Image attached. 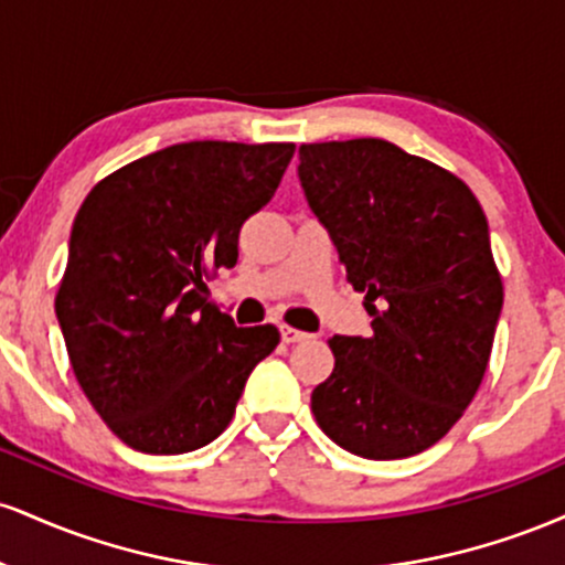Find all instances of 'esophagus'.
<instances>
[{"label":"esophagus","instance_id":"obj_1","mask_svg":"<svg viewBox=\"0 0 565 565\" xmlns=\"http://www.w3.org/2000/svg\"><path fill=\"white\" fill-rule=\"evenodd\" d=\"M281 340L284 342H302V340H308V332H300V329H295V327H289V323H281Z\"/></svg>","mask_w":565,"mask_h":565}]
</instances>
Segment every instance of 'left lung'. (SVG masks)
<instances>
[{
	"label": "left lung",
	"mask_w": 565,
	"mask_h": 565,
	"mask_svg": "<svg viewBox=\"0 0 565 565\" xmlns=\"http://www.w3.org/2000/svg\"><path fill=\"white\" fill-rule=\"evenodd\" d=\"M297 174L372 316L369 337L329 340L316 423L364 459L430 449L470 406L502 313L481 204L457 174L380 138L300 146Z\"/></svg>",
	"instance_id": "left-lung-1"
}]
</instances>
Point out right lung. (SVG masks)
Listing matches in <instances>:
<instances>
[{"instance_id": "1", "label": "right lung", "mask_w": 565, "mask_h": 565, "mask_svg": "<svg viewBox=\"0 0 565 565\" xmlns=\"http://www.w3.org/2000/svg\"><path fill=\"white\" fill-rule=\"evenodd\" d=\"M295 142L191 140L100 180L71 228L55 297L71 366L103 423L142 454H185L231 423L278 329L236 327L206 278L238 260Z\"/></svg>"}]
</instances>
